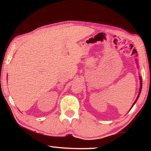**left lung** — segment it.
Wrapping results in <instances>:
<instances>
[{"instance_id": "obj_1", "label": "left lung", "mask_w": 151, "mask_h": 151, "mask_svg": "<svg viewBox=\"0 0 151 151\" xmlns=\"http://www.w3.org/2000/svg\"><path fill=\"white\" fill-rule=\"evenodd\" d=\"M136 62H137V64L138 65V63H137V60H136ZM138 66V65H137ZM138 67H139V66H138ZM139 79H140V89H139V94H138V96H137V99H136V100H135V101L134 102V103L132 104V106H131V109L130 110H131V109L132 108V106H134V104L137 103V100H138V99H139V96H140V92H141V90H142V78H141V76H140V75H139ZM129 110V111H130Z\"/></svg>"}]
</instances>
